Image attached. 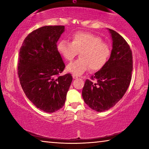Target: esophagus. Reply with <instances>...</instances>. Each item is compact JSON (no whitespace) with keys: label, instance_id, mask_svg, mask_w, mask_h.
Instances as JSON below:
<instances>
[{"label":"esophagus","instance_id":"34e87169","mask_svg":"<svg viewBox=\"0 0 149 149\" xmlns=\"http://www.w3.org/2000/svg\"><path fill=\"white\" fill-rule=\"evenodd\" d=\"M72 77H73V79H77V78H78V76H77V75H75L74 74L72 75Z\"/></svg>","mask_w":149,"mask_h":149}]
</instances>
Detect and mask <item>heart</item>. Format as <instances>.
Masks as SVG:
<instances>
[{"mask_svg": "<svg viewBox=\"0 0 149 149\" xmlns=\"http://www.w3.org/2000/svg\"><path fill=\"white\" fill-rule=\"evenodd\" d=\"M57 49L63 58L71 61L79 54L80 58L67 65L66 70L75 75H81L90 68L98 71L107 64L111 49L102 42L100 37L86 32H77L73 35L72 41L61 40Z\"/></svg>", "mask_w": 149, "mask_h": 149, "instance_id": "b5f03b06", "label": "heart"}]
</instances>
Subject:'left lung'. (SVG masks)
Here are the masks:
<instances>
[{
    "mask_svg": "<svg viewBox=\"0 0 149 149\" xmlns=\"http://www.w3.org/2000/svg\"><path fill=\"white\" fill-rule=\"evenodd\" d=\"M109 30L112 40L110 58L102 69L85 81L82 97L85 102L97 112L114 107L122 99L132 79L133 56L130 47L117 32Z\"/></svg>",
    "mask_w": 149,
    "mask_h": 149,
    "instance_id": "1",
    "label": "left lung"
}]
</instances>
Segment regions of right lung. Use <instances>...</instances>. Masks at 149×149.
<instances>
[{
    "instance_id": "right-lung-1",
    "label": "right lung",
    "mask_w": 149,
    "mask_h": 149,
    "mask_svg": "<svg viewBox=\"0 0 149 149\" xmlns=\"http://www.w3.org/2000/svg\"><path fill=\"white\" fill-rule=\"evenodd\" d=\"M64 31V26L39 27L27 35L19 50L20 84L30 101L45 112L62 108L72 81L70 74L60 75L65 64L56 43Z\"/></svg>"
}]
</instances>
